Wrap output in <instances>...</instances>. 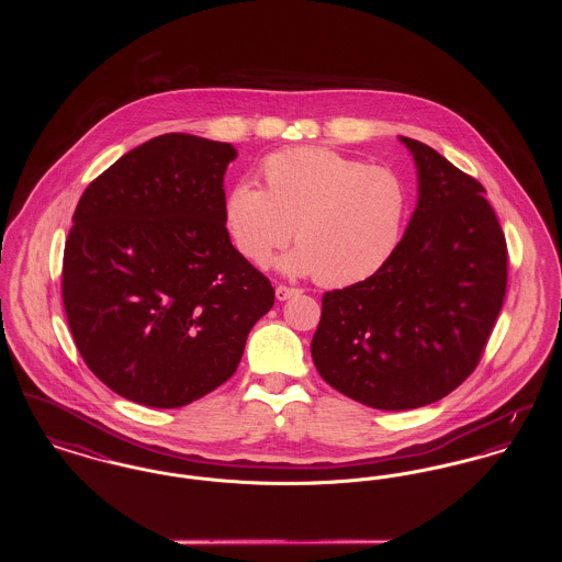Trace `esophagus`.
Here are the masks:
<instances>
[{
  "instance_id": "esophagus-1",
  "label": "esophagus",
  "mask_w": 562,
  "mask_h": 562,
  "mask_svg": "<svg viewBox=\"0 0 562 562\" xmlns=\"http://www.w3.org/2000/svg\"><path fill=\"white\" fill-rule=\"evenodd\" d=\"M294 294H299V291L296 289H291V286H276V299L278 301H286V299H291V296H294Z\"/></svg>"
}]
</instances>
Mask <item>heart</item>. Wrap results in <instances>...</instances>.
I'll return each instance as SVG.
<instances>
[{"label":"heart","mask_w":562,"mask_h":562,"mask_svg":"<svg viewBox=\"0 0 562 562\" xmlns=\"http://www.w3.org/2000/svg\"><path fill=\"white\" fill-rule=\"evenodd\" d=\"M261 175L266 188L240 181L223 204L232 240L255 266H268L293 232L301 246L280 261L282 271L316 273L333 289L369 280L394 255L408 195L390 168L324 147H296L271 154Z\"/></svg>","instance_id":"1"}]
</instances>
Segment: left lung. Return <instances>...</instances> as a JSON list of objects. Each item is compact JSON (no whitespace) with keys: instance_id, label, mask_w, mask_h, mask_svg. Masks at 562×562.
Masks as SVG:
<instances>
[{"instance_id":"obj_1","label":"left lung","mask_w":562,"mask_h":562,"mask_svg":"<svg viewBox=\"0 0 562 562\" xmlns=\"http://www.w3.org/2000/svg\"><path fill=\"white\" fill-rule=\"evenodd\" d=\"M398 138L417 168V206L383 268L324 293L312 339L322 379L383 411L440 401L470 376L508 282L506 238L481 183Z\"/></svg>"}]
</instances>
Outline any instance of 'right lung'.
I'll use <instances>...</instances> for the list:
<instances>
[{
	"instance_id": "add662e5",
	"label": "right lung",
	"mask_w": 562,
	"mask_h": 562,
	"mask_svg": "<svg viewBox=\"0 0 562 562\" xmlns=\"http://www.w3.org/2000/svg\"><path fill=\"white\" fill-rule=\"evenodd\" d=\"M238 151L156 136L80 198L65 244L63 303L83 362L126 401L177 408L236 373L273 305L268 278L229 240L225 172Z\"/></svg>"
}]
</instances>
